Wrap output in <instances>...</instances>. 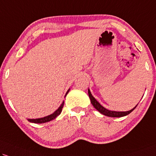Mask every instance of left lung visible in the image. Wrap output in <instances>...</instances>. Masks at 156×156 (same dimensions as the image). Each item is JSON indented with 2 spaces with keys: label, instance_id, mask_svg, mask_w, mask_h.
Here are the masks:
<instances>
[{
  "label": "left lung",
  "instance_id": "8db88e82",
  "mask_svg": "<svg viewBox=\"0 0 156 156\" xmlns=\"http://www.w3.org/2000/svg\"><path fill=\"white\" fill-rule=\"evenodd\" d=\"M88 95H89V97H90V101H91V103L93 104V105L94 107L96 109H97L98 111H99L100 113H101L102 114L105 115V116H110V117H122V116H126V115L129 114L130 113L132 112V111L134 110V108H135L136 107H137V105L133 109H132V110L129 111H109L108 110V109L105 108L104 107L102 106V105L100 104V103L96 101L95 98L93 97V95H92L91 93H90V90H88Z\"/></svg>",
  "mask_w": 156,
  "mask_h": 156
}]
</instances>
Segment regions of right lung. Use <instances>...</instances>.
I'll return each mask as SVG.
<instances>
[{"instance_id": "right-lung-1", "label": "right lung", "mask_w": 156, "mask_h": 156, "mask_svg": "<svg viewBox=\"0 0 156 156\" xmlns=\"http://www.w3.org/2000/svg\"><path fill=\"white\" fill-rule=\"evenodd\" d=\"M69 90H68V91H67L66 95H67V93H69ZM63 105H64V102H63L62 104L61 105V106L59 107L58 108L57 110L55 111V112L53 113V114H51V115H49V116L44 117V118L35 119H28V121L30 122L35 123V124H42V123H45V122H50V121L53 120V119H54L56 118V117L58 116V115H60V113H61V111H62V108H63Z\"/></svg>"}]
</instances>
